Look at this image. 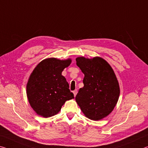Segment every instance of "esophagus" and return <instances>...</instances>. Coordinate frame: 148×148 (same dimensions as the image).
Returning <instances> with one entry per match:
<instances>
[{"instance_id": "1", "label": "esophagus", "mask_w": 148, "mask_h": 148, "mask_svg": "<svg viewBox=\"0 0 148 148\" xmlns=\"http://www.w3.org/2000/svg\"><path fill=\"white\" fill-rule=\"evenodd\" d=\"M73 92V94H74V96H76V95H77V92H78V91H77V90H75Z\"/></svg>"}]
</instances>
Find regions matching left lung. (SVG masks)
<instances>
[{"instance_id":"8db88e82","label":"left lung","mask_w":148,"mask_h":148,"mask_svg":"<svg viewBox=\"0 0 148 148\" xmlns=\"http://www.w3.org/2000/svg\"><path fill=\"white\" fill-rule=\"evenodd\" d=\"M77 65L84 75V86L75 97L86 117L98 121L107 117L117 103L120 88L110 65L100 57L76 58Z\"/></svg>"}]
</instances>
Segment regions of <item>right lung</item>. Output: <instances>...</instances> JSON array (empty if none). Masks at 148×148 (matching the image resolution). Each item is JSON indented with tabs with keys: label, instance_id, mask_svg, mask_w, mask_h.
I'll return each instance as SVG.
<instances>
[{
	"label": "right lung",
	"instance_id": "add662e5",
	"mask_svg": "<svg viewBox=\"0 0 148 148\" xmlns=\"http://www.w3.org/2000/svg\"><path fill=\"white\" fill-rule=\"evenodd\" d=\"M71 60L50 58L41 61L27 84V96L31 108L38 115L50 117L61 110L67 100L74 98L69 84L62 73Z\"/></svg>",
	"mask_w": 148,
	"mask_h": 148
}]
</instances>
